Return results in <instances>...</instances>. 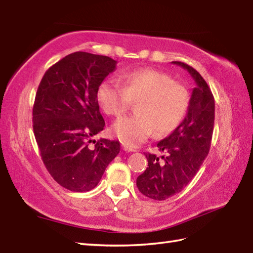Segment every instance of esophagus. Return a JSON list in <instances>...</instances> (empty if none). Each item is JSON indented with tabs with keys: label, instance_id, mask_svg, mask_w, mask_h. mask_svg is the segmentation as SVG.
<instances>
[{
	"label": "esophagus",
	"instance_id": "1",
	"mask_svg": "<svg viewBox=\"0 0 253 253\" xmlns=\"http://www.w3.org/2000/svg\"><path fill=\"white\" fill-rule=\"evenodd\" d=\"M123 150H124V151H126V152H133V151H135V150H133L132 148L127 147V146H125V144L123 146Z\"/></svg>",
	"mask_w": 253,
	"mask_h": 253
}]
</instances>
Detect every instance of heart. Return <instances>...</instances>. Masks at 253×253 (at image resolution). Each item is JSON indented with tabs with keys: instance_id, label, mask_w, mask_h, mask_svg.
<instances>
[{
	"instance_id": "obj_1",
	"label": "heart",
	"mask_w": 253,
	"mask_h": 253,
	"mask_svg": "<svg viewBox=\"0 0 253 253\" xmlns=\"http://www.w3.org/2000/svg\"><path fill=\"white\" fill-rule=\"evenodd\" d=\"M124 84L106 78L96 91V99L107 115H123L132 101H138L136 114L118 120L113 131L127 147H137L155 131L166 136L184 121L190 103L185 84L154 68H139L123 75Z\"/></svg>"
}]
</instances>
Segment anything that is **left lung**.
<instances>
[{
	"label": "left lung",
	"instance_id": "left-lung-1",
	"mask_svg": "<svg viewBox=\"0 0 253 253\" xmlns=\"http://www.w3.org/2000/svg\"><path fill=\"white\" fill-rule=\"evenodd\" d=\"M187 69L196 82L185 120L176 130L158 143L165 155L146 153L148 168L137 178L142 195L153 200H166L180 192L198 173L211 147L215 103L207 82L195 68L173 62Z\"/></svg>",
	"mask_w": 253,
	"mask_h": 253
}]
</instances>
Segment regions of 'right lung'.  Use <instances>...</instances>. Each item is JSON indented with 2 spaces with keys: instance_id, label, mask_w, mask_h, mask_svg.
Listing matches in <instances>:
<instances>
[{
  "instance_id": "add662e5",
  "label": "right lung",
  "mask_w": 253,
  "mask_h": 253,
  "mask_svg": "<svg viewBox=\"0 0 253 253\" xmlns=\"http://www.w3.org/2000/svg\"><path fill=\"white\" fill-rule=\"evenodd\" d=\"M116 63L75 52L47 69L38 87L32 109L38 148L53 179L71 191L93 189L120 153V141L92 139L105 126L96 91Z\"/></svg>"
}]
</instances>
